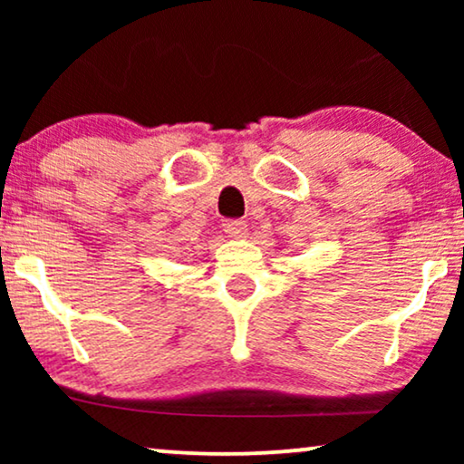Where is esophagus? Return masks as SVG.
Returning a JSON list of instances; mask_svg holds the SVG:
<instances>
[{
	"label": "esophagus",
	"instance_id": "obj_1",
	"mask_svg": "<svg viewBox=\"0 0 464 464\" xmlns=\"http://www.w3.org/2000/svg\"><path fill=\"white\" fill-rule=\"evenodd\" d=\"M224 230L234 238H245L246 237V224L243 219H230L224 224Z\"/></svg>",
	"mask_w": 464,
	"mask_h": 464
}]
</instances>
